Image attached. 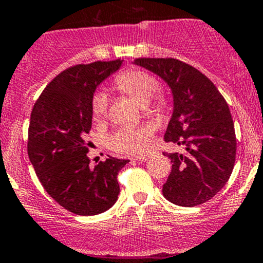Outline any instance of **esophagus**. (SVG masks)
Masks as SVG:
<instances>
[{
	"label": "esophagus",
	"instance_id": "1",
	"mask_svg": "<svg viewBox=\"0 0 263 263\" xmlns=\"http://www.w3.org/2000/svg\"><path fill=\"white\" fill-rule=\"evenodd\" d=\"M148 158H150V155H142V156H137V158H134V159H132V160H137V161H146Z\"/></svg>",
	"mask_w": 263,
	"mask_h": 263
}]
</instances>
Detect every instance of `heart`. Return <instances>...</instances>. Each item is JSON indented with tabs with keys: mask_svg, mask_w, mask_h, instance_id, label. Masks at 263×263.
Instances as JSON below:
<instances>
[{
	"mask_svg": "<svg viewBox=\"0 0 263 263\" xmlns=\"http://www.w3.org/2000/svg\"><path fill=\"white\" fill-rule=\"evenodd\" d=\"M118 89L135 98L139 103L145 104L147 112L155 116H164L168 110V99L159 94L160 82L155 76L140 68H131L118 73L115 79ZM107 92L97 91L91 99V112L95 119H102L108 113ZM154 126L145 123L141 126L119 127L108 137V146L112 150L123 154H142L147 150L154 136Z\"/></svg>",
	"mask_w": 263,
	"mask_h": 263,
	"instance_id": "b5f03b06",
	"label": "heart"
}]
</instances>
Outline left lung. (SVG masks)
<instances>
[{
	"instance_id": "obj_1",
	"label": "left lung",
	"mask_w": 263,
	"mask_h": 263,
	"mask_svg": "<svg viewBox=\"0 0 263 263\" xmlns=\"http://www.w3.org/2000/svg\"><path fill=\"white\" fill-rule=\"evenodd\" d=\"M135 63L172 89L174 109L164 140L185 146L183 154L164 153L173 163L164 197L184 208L211 200L235 163L237 139L228 103L213 81L188 63L176 58H136Z\"/></svg>"
}]
</instances>
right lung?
<instances>
[{
    "instance_id": "obj_1",
    "label": "right lung",
    "mask_w": 263,
    "mask_h": 263,
    "mask_svg": "<svg viewBox=\"0 0 263 263\" xmlns=\"http://www.w3.org/2000/svg\"><path fill=\"white\" fill-rule=\"evenodd\" d=\"M122 61H98L66 68L49 82L34 104L28 131V155L47 193L70 213L102 214L118 198V172L128 160L108 156L89 166L91 99Z\"/></svg>"
}]
</instances>
